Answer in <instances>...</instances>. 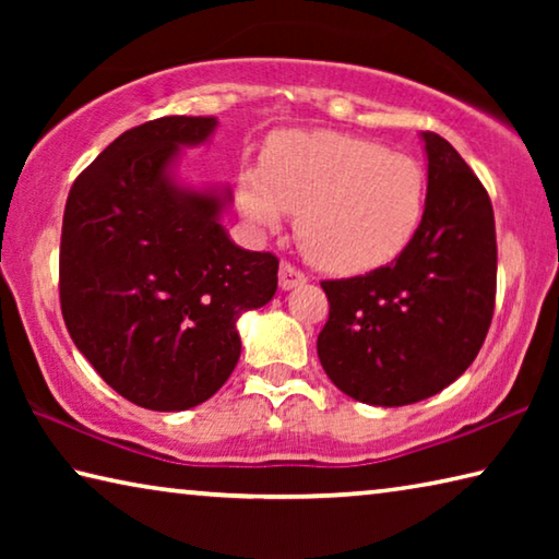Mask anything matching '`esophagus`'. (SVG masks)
<instances>
[{
    "label": "esophagus",
    "instance_id": "34e87169",
    "mask_svg": "<svg viewBox=\"0 0 559 559\" xmlns=\"http://www.w3.org/2000/svg\"><path fill=\"white\" fill-rule=\"evenodd\" d=\"M306 281H308L306 273H302L300 269L293 266V263H288V261H283V263H281V271H278V286H281L283 290H290V288H296V286H302V283H306Z\"/></svg>",
    "mask_w": 559,
    "mask_h": 559
}]
</instances>
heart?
<instances>
[{"mask_svg":"<svg viewBox=\"0 0 559 559\" xmlns=\"http://www.w3.org/2000/svg\"><path fill=\"white\" fill-rule=\"evenodd\" d=\"M251 224L278 229L298 214L306 257L333 273H367L394 261L419 229L427 175L412 155L335 130H290L269 143L261 167L236 179Z\"/></svg>","mask_w":559,"mask_h":559,"instance_id":"obj_1","label":"heart"}]
</instances>
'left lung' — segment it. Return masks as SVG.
<instances>
[{
    "mask_svg": "<svg viewBox=\"0 0 559 559\" xmlns=\"http://www.w3.org/2000/svg\"><path fill=\"white\" fill-rule=\"evenodd\" d=\"M427 206L390 266L323 281L330 313L318 357L340 392L374 406H404L441 392L468 370L496 308V219L490 197L437 132Z\"/></svg>",
    "mask_w": 559,
    "mask_h": 559,
    "instance_id": "left-lung-1",
    "label": "left lung"
}]
</instances>
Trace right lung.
<instances>
[{"mask_svg":"<svg viewBox=\"0 0 559 559\" xmlns=\"http://www.w3.org/2000/svg\"><path fill=\"white\" fill-rule=\"evenodd\" d=\"M214 128L216 118L187 116L130 128L66 200V328L93 370L145 409L210 400L239 362L236 320L278 288V259L239 249L219 224L229 192L175 182L179 145H200Z\"/></svg>","mask_w":559,"mask_h":559,"instance_id":"obj_1","label":"right lung"}]
</instances>
